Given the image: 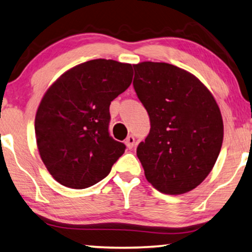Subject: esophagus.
<instances>
[{"mask_svg":"<svg viewBox=\"0 0 252 252\" xmlns=\"http://www.w3.org/2000/svg\"><path fill=\"white\" fill-rule=\"evenodd\" d=\"M125 144L128 149H132V148L134 147V144H135V139H134V136L133 135L127 136V139L125 140Z\"/></svg>","mask_w":252,"mask_h":252,"instance_id":"obj_1","label":"esophagus"}]
</instances>
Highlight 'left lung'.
<instances>
[{
  "label": "left lung",
  "instance_id": "obj_1",
  "mask_svg": "<svg viewBox=\"0 0 252 252\" xmlns=\"http://www.w3.org/2000/svg\"><path fill=\"white\" fill-rule=\"evenodd\" d=\"M133 67L134 89L151 125L136 149L146 179L163 194L190 191L208 177L221 149L219 106L201 80L184 68L157 62Z\"/></svg>",
  "mask_w": 252,
  "mask_h": 252
}]
</instances>
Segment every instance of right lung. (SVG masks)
Returning <instances> with one entry per match:
<instances>
[{"instance_id":"obj_1","label":"right lung","mask_w":252,"mask_h":252,"mask_svg":"<svg viewBox=\"0 0 252 252\" xmlns=\"http://www.w3.org/2000/svg\"><path fill=\"white\" fill-rule=\"evenodd\" d=\"M132 79L130 64L99 58L70 68L48 88L35 115V137L41 159L61 185L91 187L125 153V144L109 135V108Z\"/></svg>"}]
</instances>
